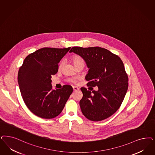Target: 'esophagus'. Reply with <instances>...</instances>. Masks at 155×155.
<instances>
[{
    "instance_id": "obj_1",
    "label": "esophagus",
    "mask_w": 155,
    "mask_h": 155,
    "mask_svg": "<svg viewBox=\"0 0 155 155\" xmlns=\"http://www.w3.org/2000/svg\"><path fill=\"white\" fill-rule=\"evenodd\" d=\"M72 88H73L74 91H78L79 90V88L76 86H72Z\"/></svg>"
}]
</instances>
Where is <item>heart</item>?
I'll return each instance as SVG.
<instances>
[{
    "mask_svg": "<svg viewBox=\"0 0 155 155\" xmlns=\"http://www.w3.org/2000/svg\"><path fill=\"white\" fill-rule=\"evenodd\" d=\"M72 61L74 64L75 65V67L80 65L84 66V64H85V60H84V59L79 55H75L72 56ZM63 65H64V61L61 60L60 61L59 65V68L60 69ZM68 81L74 83V82H75V79L74 78H71V79H69Z\"/></svg>",
    "mask_w": 155,
    "mask_h": 155,
    "instance_id": "1",
    "label": "heart"
}]
</instances>
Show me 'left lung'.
<instances>
[{
  "instance_id": "obj_1",
  "label": "left lung",
  "mask_w": 155,
  "mask_h": 155,
  "mask_svg": "<svg viewBox=\"0 0 155 155\" xmlns=\"http://www.w3.org/2000/svg\"><path fill=\"white\" fill-rule=\"evenodd\" d=\"M70 52L82 57L89 71L85 76L88 87H98L92 92L81 87L80 108L91 121L104 120L120 108L128 87L124 65L117 55L99 47H73Z\"/></svg>"
}]
</instances>
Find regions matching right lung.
I'll return each mask as SVG.
<instances>
[{
    "instance_id": "1",
    "label": "right lung",
    "mask_w": 155,
    "mask_h": 155,
    "mask_svg": "<svg viewBox=\"0 0 155 155\" xmlns=\"http://www.w3.org/2000/svg\"><path fill=\"white\" fill-rule=\"evenodd\" d=\"M70 48H40L28 55L19 70L18 81L22 98L30 111L38 117L52 119L58 116L73 92L70 85L53 90L51 79Z\"/></svg>"
}]
</instances>
